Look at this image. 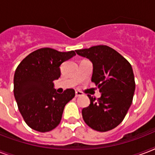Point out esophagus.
I'll return each instance as SVG.
<instances>
[{
  "mask_svg": "<svg viewBox=\"0 0 155 155\" xmlns=\"http://www.w3.org/2000/svg\"><path fill=\"white\" fill-rule=\"evenodd\" d=\"M81 96H83V92H80V91H76V92H75V97H81Z\"/></svg>",
  "mask_w": 155,
  "mask_h": 155,
  "instance_id": "1",
  "label": "esophagus"
}]
</instances>
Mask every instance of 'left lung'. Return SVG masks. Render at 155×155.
Masks as SVG:
<instances>
[{
    "label": "left lung",
    "mask_w": 155,
    "mask_h": 155,
    "mask_svg": "<svg viewBox=\"0 0 155 155\" xmlns=\"http://www.w3.org/2000/svg\"><path fill=\"white\" fill-rule=\"evenodd\" d=\"M75 51L92 63V82L101 92L98 99L87 95L90 104L82 109L84 120L99 132L113 130L122 122L133 101L135 81L131 64L105 45Z\"/></svg>",
    "instance_id": "1"
}]
</instances>
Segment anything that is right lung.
<instances>
[{
  "mask_svg": "<svg viewBox=\"0 0 155 155\" xmlns=\"http://www.w3.org/2000/svg\"><path fill=\"white\" fill-rule=\"evenodd\" d=\"M75 55L74 51L60 52L41 48L27 55L18 66L13 78V93L25 122L38 132L57 127L64 107L75 97V90L58 94L54 80L60 77V65Z\"/></svg>",
  "mask_w": 155,
  "mask_h": 155,
  "instance_id": "right-lung-1",
  "label": "right lung"
}]
</instances>
